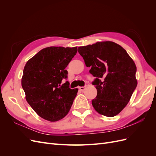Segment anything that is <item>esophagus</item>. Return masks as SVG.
Listing matches in <instances>:
<instances>
[{
  "instance_id": "obj_1",
  "label": "esophagus",
  "mask_w": 156,
  "mask_h": 156,
  "mask_svg": "<svg viewBox=\"0 0 156 156\" xmlns=\"http://www.w3.org/2000/svg\"><path fill=\"white\" fill-rule=\"evenodd\" d=\"M79 88L80 90H81V91H84V90H85V88H86V87H85V86H84V87H80Z\"/></svg>"
}]
</instances>
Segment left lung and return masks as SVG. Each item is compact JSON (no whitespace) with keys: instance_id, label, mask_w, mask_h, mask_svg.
I'll return each instance as SVG.
<instances>
[{"instance_id":"obj_1","label":"left lung","mask_w":156,"mask_h":156,"mask_svg":"<svg viewBox=\"0 0 156 156\" xmlns=\"http://www.w3.org/2000/svg\"><path fill=\"white\" fill-rule=\"evenodd\" d=\"M89 72L97 96L92 104L100 114L112 117L128 103L137 85L136 67L126 51L112 41H101L78 48Z\"/></svg>"}]
</instances>
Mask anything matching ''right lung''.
Returning a JSON list of instances; mask_svg holds the SVG:
<instances>
[{
	"label": "right lung",
	"instance_id": "right-lung-1",
	"mask_svg": "<svg viewBox=\"0 0 156 156\" xmlns=\"http://www.w3.org/2000/svg\"><path fill=\"white\" fill-rule=\"evenodd\" d=\"M77 47H49L40 51L25 64L21 85L26 100L44 119L56 122L66 115L77 88L71 89L66 68L76 55Z\"/></svg>",
	"mask_w": 156,
	"mask_h": 156
}]
</instances>
